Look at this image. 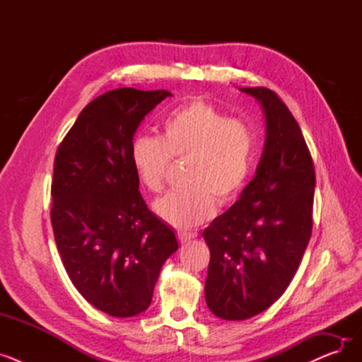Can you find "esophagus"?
Here are the masks:
<instances>
[{
	"label": "esophagus",
	"instance_id": "esophagus-1",
	"mask_svg": "<svg viewBox=\"0 0 362 362\" xmlns=\"http://www.w3.org/2000/svg\"><path fill=\"white\" fill-rule=\"evenodd\" d=\"M194 238H195V235L191 233V232H177V240H179L180 243L191 242Z\"/></svg>",
	"mask_w": 362,
	"mask_h": 362
}]
</instances>
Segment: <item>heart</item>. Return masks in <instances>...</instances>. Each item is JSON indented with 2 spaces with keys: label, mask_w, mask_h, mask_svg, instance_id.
I'll use <instances>...</instances> for the list:
<instances>
[{
  "label": "heart",
  "mask_w": 362,
  "mask_h": 362,
  "mask_svg": "<svg viewBox=\"0 0 362 362\" xmlns=\"http://www.w3.org/2000/svg\"><path fill=\"white\" fill-rule=\"evenodd\" d=\"M255 154L254 129L202 100L177 105L164 117L161 136L139 135L130 146L139 182L154 194L163 191L171 158L189 160V186L168 192L154 205L158 217L177 229L210 220L216 202L232 204L250 180Z\"/></svg>",
  "instance_id": "obj_1"
}]
</instances>
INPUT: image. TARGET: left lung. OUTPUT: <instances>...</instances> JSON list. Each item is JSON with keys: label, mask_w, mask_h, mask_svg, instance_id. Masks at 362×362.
I'll return each mask as SVG.
<instances>
[{"label": "left lung", "mask_w": 362, "mask_h": 362, "mask_svg": "<svg viewBox=\"0 0 362 362\" xmlns=\"http://www.w3.org/2000/svg\"><path fill=\"white\" fill-rule=\"evenodd\" d=\"M240 90L264 108V152L238 202L202 233L211 254L206 305L232 321L262 313L288 289L311 239L315 187L311 152L286 104L267 88Z\"/></svg>", "instance_id": "left-lung-1"}]
</instances>
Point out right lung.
Listing matches in <instances>:
<instances>
[{"mask_svg":"<svg viewBox=\"0 0 362 362\" xmlns=\"http://www.w3.org/2000/svg\"><path fill=\"white\" fill-rule=\"evenodd\" d=\"M171 93L120 88L79 114L57 148L51 224L64 269L92 305L112 317L145 311L175 232L149 211L130 160L133 135Z\"/></svg>","mask_w":362,"mask_h":362,"instance_id":"obj_1","label":"right lung"}]
</instances>
